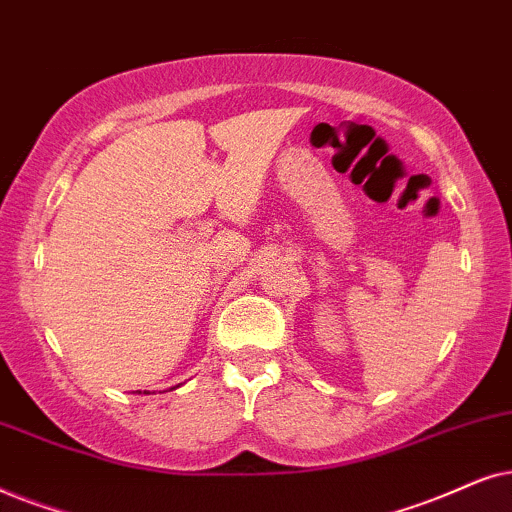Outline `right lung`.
<instances>
[{
  "mask_svg": "<svg viewBox=\"0 0 512 512\" xmlns=\"http://www.w3.org/2000/svg\"><path fill=\"white\" fill-rule=\"evenodd\" d=\"M145 393H147V391H145Z\"/></svg>",
  "mask_w": 512,
  "mask_h": 512,
  "instance_id": "obj_1",
  "label": "right lung"
}]
</instances>
